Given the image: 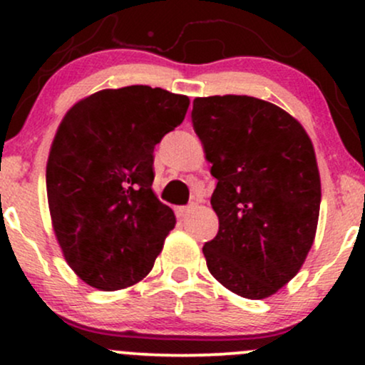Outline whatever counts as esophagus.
<instances>
[{
  "label": "esophagus",
  "mask_w": 365,
  "mask_h": 365,
  "mask_svg": "<svg viewBox=\"0 0 365 365\" xmlns=\"http://www.w3.org/2000/svg\"><path fill=\"white\" fill-rule=\"evenodd\" d=\"M194 207H195V204H188V206H180V207H177V216L178 217H185L188 212H190Z\"/></svg>",
  "instance_id": "esophagus-1"
}]
</instances>
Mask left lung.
<instances>
[{
	"label": "left lung",
	"instance_id": "1",
	"mask_svg": "<svg viewBox=\"0 0 365 365\" xmlns=\"http://www.w3.org/2000/svg\"><path fill=\"white\" fill-rule=\"evenodd\" d=\"M192 125L217 180L220 230L207 269L245 299H266L299 273L316 237L321 180L302 125L250 96L194 99Z\"/></svg>",
	"mask_w": 365,
	"mask_h": 365
}]
</instances>
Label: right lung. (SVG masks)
<instances>
[{
  "instance_id": "1",
  "label": "right lung",
  "mask_w": 365,
  "mask_h": 365,
  "mask_svg": "<svg viewBox=\"0 0 365 365\" xmlns=\"http://www.w3.org/2000/svg\"><path fill=\"white\" fill-rule=\"evenodd\" d=\"M190 101L149 86L99 91L65 115L46 168L63 255L91 287L120 290L153 269L175 215L153 192L154 148Z\"/></svg>"
}]
</instances>
